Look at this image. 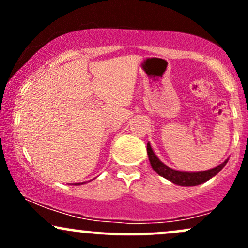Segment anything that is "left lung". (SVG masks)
Returning a JSON list of instances; mask_svg holds the SVG:
<instances>
[{
  "mask_svg": "<svg viewBox=\"0 0 248 248\" xmlns=\"http://www.w3.org/2000/svg\"><path fill=\"white\" fill-rule=\"evenodd\" d=\"M147 153L148 157H149L150 166L158 175L164 177L166 179H169L170 182H172L173 184H177V186H198V184L204 183V182L209 181L210 178H212L213 176H216L217 173L220 171L223 168L226 166L227 160H225L223 163L219 164L216 168H212V169L205 170V171H198V172H187V171H179V170H175L172 168H169L163 162L158 160L157 156L155 155V153L153 152L152 146L148 142L147 143Z\"/></svg>",
  "mask_w": 248,
  "mask_h": 248,
  "instance_id": "obj_1",
  "label": "left lung"
}]
</instances>
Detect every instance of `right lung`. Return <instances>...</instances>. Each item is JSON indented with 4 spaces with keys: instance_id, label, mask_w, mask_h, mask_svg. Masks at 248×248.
<instances>
[{
    "instance_id": "right-lung-1",
    "label": "right lung",
    "mask_w": 248,
    "mask_h": 248,
    "mask_svg": "<svg viewBox=\"0 0 248 248\" xmlns=\"http://www.w3.org/2000/svg\"><path fill=\"white\" fill-rule=\"evenodd\" d=\"M82 183H84V182H82ZM82 183H75L76 186H79V184H82Z\"/></svg>"
}]
</instances>
